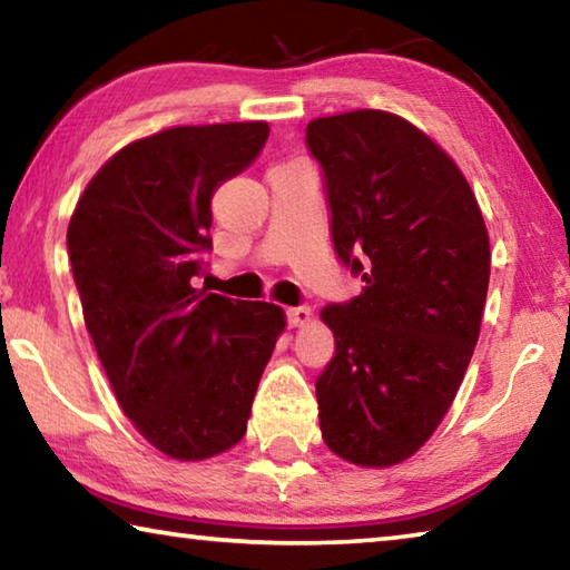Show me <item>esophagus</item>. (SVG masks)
Returning <instances> with one entry per match:
<instances>
[{
	"mask_svg": "<svg viewBox=\"0 0 570 570\" xmlns=\"http://www.w3.org/2000/svg\"><path fill=\"white\" fill-rule=\"evenodd\" d=\"M308 320H312V308H308V306H292V308H286V322H288V326H304Z\"/></svg>",
	"mask_w": 570,
	"mask_h": 570,
	"instance_id": "1",
	"label": "esophagus"
}]
</instances>
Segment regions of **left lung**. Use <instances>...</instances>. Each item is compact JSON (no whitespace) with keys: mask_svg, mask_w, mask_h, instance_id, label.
Segmentation results:
<instances>
[{"mask_svg":"<svg viewBox=\"0 0 570 570\" xmlns=\"http://www.w3.org/2000/svg\"><path fill=\"white\" fill-rule=\"evenodd\" d=\"M332 244L362 294L326 304L334 356L316 377L320 428L364 468L417 452L445 417L478 344L490 282L485 220L428 135L382 110L306 125Z\"/></svg>","mask_w":570,"mask_h":570,"instance_id":"8db88e82","label":"left lung"}]
</instances>
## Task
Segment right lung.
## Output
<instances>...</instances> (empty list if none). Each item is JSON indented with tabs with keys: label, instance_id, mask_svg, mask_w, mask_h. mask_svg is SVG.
<instances>
[{
	"label": "right lung",
	"instance_id": "add662e5",
	"mask_svg": "<svg viewBox=\"0 0 570 570\" xmlns=\"http://www.w3.org/2000/svg\"><path fill=\"white\" fill-rule=\"evenodd\" d=\"M268 140L266 122L186 125L135 140L85 188L67 228L88 332L122 412L150 445L204 460L244 438L284 312L193 286L210 200Z\"/></svg>",
	"mask_w": 570,
	"mask_h": 570
}]
</instances>
